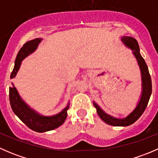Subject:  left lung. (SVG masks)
<instances>
[{"mask_svg":"<svg viewBox=\"0 0 158 158\" xmlns=\"http://www.w3.org/2000/svg\"><path fill=\"white\" fill-rule=\"evenodd\" d=\"M122 40L126 47L134 50V55L138 60L141 73L142 93H141V98H140V101L137 107L125 118H116L109 115L100 109V107L96 103L93 102L94 106L96 109L97 113L102 118V120L104 121L108 125H112V126H128V125L135 123L141 117V114L144 113V110L147 108L148 102H149L150 97L151 95V92H152V83H151V76H150L149 71H148L147 64H146L145 61L140 53L139 45H138V41L135 38H132L131 36H123L122 38Z\"/></svg>","mask_w":158,"mask_h":158,"instance_id":"obj_1","label":"left lung"}]
</instances>
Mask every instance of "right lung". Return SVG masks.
<instances>
[{"mask_svg":"<svg viewBox=\"0 0 158 158\" xmlns=\"http://www.w3.org/2000/svg\"><path fill=\"white\" fill-rule=\"evenodd\" d=\"M42 40L40 38H36L34 40L28 41L23 44L21 49L19 50L17 57L15 60V65L10 75V79H14L17 75V71L20 69L21 61L34 52L37 47L38 44L40 43ZM13 86L9 88V98L11 109L14 114L28 127V128L35 131L36 132H45L48 131L53 130L58 128L60 125L64 123L65 120L67 117V110L69 109V104L68 103L67 106L61 112L55 114L53 116H43L36 113V111L31 109L19 95L17 89Z\"/></svg>","mask_w":158,"mask_h":158,"instance_id":"obj_1","label":"right lung"}]
</instances>
